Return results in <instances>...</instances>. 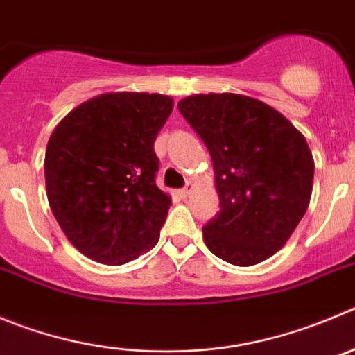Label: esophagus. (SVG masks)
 I'll list each match as a JSON object with an SVG mask.
<instances>
[{
	"label": "esophagus",
	"instance_id": "1",
	"mask_svg": "<svg viewBox=\"0 0 355 355\" xmlns=\"http://www.w3.org/2000/svg\"><path fill=\"white\" fill-rule=\"evenodd\" d=\"M193 189H194V185L191 184V182H187V184H185V187L180 191V194H182V196H184V198H187L189 194L193 193Z\"/></svg>",
	"mask_w": 355,
	"mask_h": 355
}]
</instances>
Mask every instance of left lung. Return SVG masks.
<instances>
[{
  "label": "left lung",
  "instance_id": "obj_1",
  "mask_svg": "<svg viewBox=\"0 0 355 355\" xmlns=\"http://www.w3.org/2000/svg\"><path fill=\"white\" fill-rule=\"evenodd\" d=\"M178 110L210 152L220 210L203 227L210 252L234 266L277 254L306 211L313 157L289 119L256 98L193 94Z\"/></svg>",
  "mask_w": 355,
  "mask_h": 355
}]
</instances>
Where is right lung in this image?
<instances>
[{"instance_id":"add662e5","label":"right lung","mask_w":355,"mask_h":355,"mask_svg":"<svg viewBox=\"0 0 355 355\" xmlns=\"http://www.w3.org/2000/svg\"><path fill=\"white\" fill-rule=\"evenodd\" d=\"M173 99L107 92L73 108L52 131L45 185L71 245L101 264H125L155 247L170 194L155 185L157 132Z\"/></svg>"}]
</instances>
